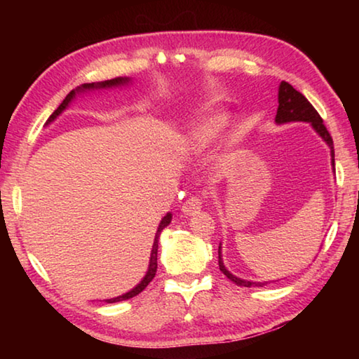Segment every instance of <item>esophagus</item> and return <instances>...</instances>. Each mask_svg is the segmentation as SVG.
Wrapping results in <instances>:
<instances>
[{"mask_svg":"<svg viewBox=\"0 0 359 359\" xmlns=\"http://www.w3.org/2000/svg\"><path fill=\"white\" fill-rule=\"evenodd\" d=\"M201 208H203L201 199L193 196V198L188 199L187 203H184V205H182L180 210H182V214H185V215H193V214H196V212L201 210Z\"/></svg>","mask_w":359,"mask_h":359,"instance_id":"esophagus-1","label":"esophagus"}]
</instances>
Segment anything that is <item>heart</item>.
Instances as JSON below:
<instances>
[{
	"mask_svg": "<svg viewBox=\"0 0 359 359\" xmlns=\"http://www.w3.org/2000/svg\"><path fill=\"white\" fill-rule=\"evenodd\" d=\"M228 114L222 111L205 115L204 118L187 131L184 141H182V147L188 155L198 156L204 154L217 141L224 126L228 125Z\"/></svg>",
	"mask_w": 359,
	"mask_h": 359,
	"instance_id": "heart-1",
	"label": "heart"
}]
</instances>
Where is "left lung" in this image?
<instances>
[{
	"label": "left lung",
	"mask_w": 359,
	"mask_h": 359,
	"mask_svg": "<svg viewBox=\"0 0 359 359\" xmlns=\"http://www.w3.org/2000/svg\"><path fill=\"white\" fill-rule=\"evenodd\" d=\"M290 121H306V123H311L315 133L323 139L327 147L331 150V165L334 168V145H332V137L330 133H327L326 126L323 125V120H321L320 114L315 111L313 106L307 101L306 96L297 92L288 82H280L278 85V109L276 115V123L283 125L290 123ZM336 172V169H332ZM218 266H220V271L226 276L231 282H234L239 287H263L267 282H252V280H244V278L236 277L231 274V272L224 267L223 258H222V242L220 247H218Z\"/></svg>",
	"instance_id": "obj_1"
}]
</instances>
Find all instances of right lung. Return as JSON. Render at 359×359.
Returning <instances> with one entry per match:
<instances>
[{"mask_svg":"<svg viewBox=\"0 0 359 359\" xmlns=\"http://www.w3.org/2000/svg\"><path fill=\"white\" fill-rule=\"evenodd\" d=\"M131 82L130 77H115V79H111V81H104V82H93V83H83L81 85V87H77L76 90H72V92H69V95L66 96V98L63 100L62 104H60L57 107V111L53 112L50 117H48L47 123H52L53 120H55L60 114H62L66 107L69 106V102L76 98V96L79 93H83V92H93V90H107V88H115V87H123V85H128ZM172 220V214L171 212H168V214L161 218L160 224H158V229H156V234H155V241H154V245H151V252H150V261H149V269L147 272H145V276L141 282H139L135 288L130 290L128 293L121 294V296H117V297H111V299H106L107 304H112V302H120V301H126V299H131V297H135L136 294L141 293V291L147 287V285L154 280V277L156 274V257H158V239H160V234L161 231L165 229L169 223H171Z\"/></svg>","mask_w":359,"mask_h":359,"instance_id":"1","label":"right lung"}]
</instances>
